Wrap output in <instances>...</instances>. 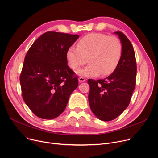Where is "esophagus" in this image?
<instances>
[{
	"instance_id": "obj_1",
	"label": "esophagus",
	"mask_w": 158,
	"mask_h": 158,
	"mask_svg": "<svg viewBox=\"0 0 158 158\" xmlns=\"http://www.w3.org/2000/svg\"><path fill=\"white\" fill-rule=\"evenodd\" d=\"M79 82H84V81H85V79L84 78V77H79Z\"/></svg>"
}]
</instances>
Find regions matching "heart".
<instances>
[{"label": "heart", "mask_w": 158, "mask_h": 158, "mask_svg": "<svg viewBox=\"0 0 158 158\" xmlns=\"http://www.w3.org/2000/svg\"><path fill=\"white\" fill-rule=\"evenodd\" d=\"M121 56L119 39L101 33L82 37L77 42V48L71 47L66 52L67 64L73 70L78 69L88 60L89 64L77 71L79 75L85 76L110 74L117 68Z\"/></svg>", "instance_id": "obj_1"}]
</instances>
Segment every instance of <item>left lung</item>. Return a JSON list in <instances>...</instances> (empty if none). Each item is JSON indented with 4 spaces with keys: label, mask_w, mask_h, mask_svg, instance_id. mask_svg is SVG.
<instances>
[{
    "label": "left lung",
    "mask_w": 158,
    "mask_h": 158,
    "mask_svg": "<svg viewBox=\"0 0 158 158\" xmlns=\"http://www.w3.org/2000/svg\"><path fill=\"white\" fill-rule=\"evenodd\" d=\"M122 44V56L115 71L104 79H89V106L99 119H116L129 106L136 86V60L132 44L121 32H115Z\"/></svg>",
    "instance_id": "8db88e82"
}]
</instances>
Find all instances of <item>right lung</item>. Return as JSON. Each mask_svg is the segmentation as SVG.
<instances>
[{
    "mask_svg": "<svg viewBox=\"0 0 158 158\" xmlns=\"http://www.w3.org/2000/svg\"><path fill=\"white\" fill-rule=\"evenodd\" d=\"M79 37L47 32L33 43L26 54L20 76L22 98L41 119L58 117L78 86L77 76L67 65L66 52Z\"/></svg>",
    "mask_w": 158,
    "mask_h": 158,
    "instance_id": "1",
    "label": "right lung"
}]
</instances>
